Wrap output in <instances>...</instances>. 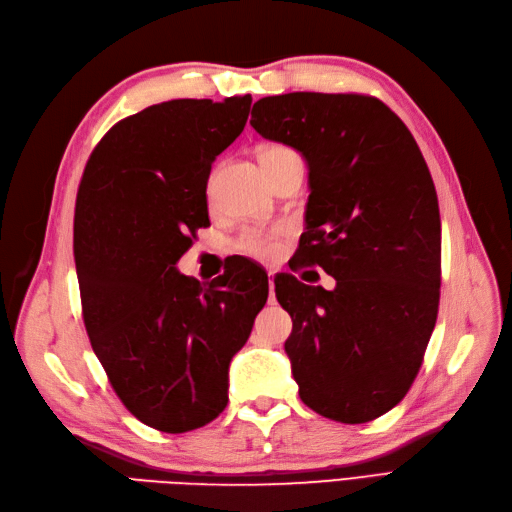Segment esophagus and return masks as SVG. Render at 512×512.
<instances>
[{
    "label": "esophagus",
    "mask_w": 512,
    "mask_h": 512,
    "mask_svg": "<svg viewBox=\"0 0 512 512\" xmlns=\"http://www.w3.org/2000/svg\"><path fill=\"white\" fill-rule=\"evenodd\" d=\"M267 275H269V292H271V301H275V284H273V271H269Z\"/></svg>",
    "instance_id": "obj_1"
}]
</instances>
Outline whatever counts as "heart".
<instances>
[{
    "mask_svg": "<svg viewBox=\"0 0 512 512\" xmlns=\"http://www.w3.org/2000/svg\"><path fill=\"white\" fill-rule=\"evenodd\" d=\"M288 153H292V149L286 145H265L260 149V162L262 166H267L275 160L288 156ZM280 235H282L280 228H250L237 239L235 247L245 256H252L258 260H271L277 256V252H280V243H277L280 241Z\"/></svg>",
    "mask_w": 512,
    "mask_h": 512,
    "instance_id": "1",
    "label": "heart"
}]
</instances>
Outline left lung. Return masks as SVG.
Listing matches in <instances>:
<instances>
[{"label":"left lung","instance_id":"8db88e82","mask_svg":"<svg viewBox=\"0 0 512 512\" xmlns=\"http://www.w3.org/2000/svg\"><path fill=\"white\" fill-rule=\"evenodd\" d=\"M250 123L305 158L312 192L294 267L335 277L333 290L275 277L299 395L331 421H374L410 391L438 318L440 209L423 153L374 96H269Z\"/></svg>","mask_w":512,"mask_h":512}]
</instances>
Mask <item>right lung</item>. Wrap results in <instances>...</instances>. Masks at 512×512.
I'll use <instances>...</instances> for the list:
<instances>
[{"instance_id": "1", "label": "right lung", "mask_w": 512, "mask_h": 512, "mask_svg": "<svg viewBox=\"0 0 512 512\" xmlns=\"http://www.w3.org/2000/svg\"><path fill=\"white\" fill-rule=\"evenodd\" d=\"M252 96L170 100L121 119L91 151L76 194L83 320L121 404L166 433L211 423L228 365L267 303L250 262L207 286L177 271L209 224L213 160L243 132Z\"/></svg>"}]
</instances>
